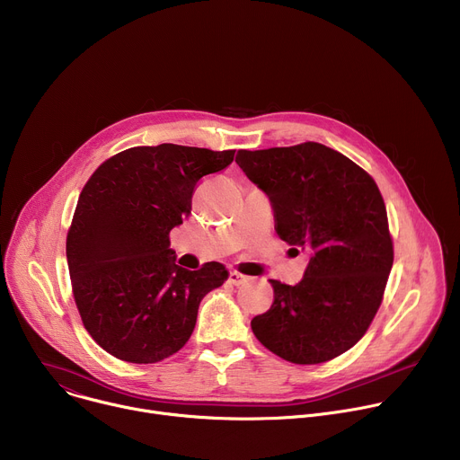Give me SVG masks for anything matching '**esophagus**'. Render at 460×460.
<instances>
[{
    "label": "esophagus",
    "instance_id": "esophagus-1",
    "mask_svg": "<svg viewBox=\"0 0 460 460\" xmlns=\"http://www.w3.org/2000/svg\"><path fill=\"white\" fill-rule=\"evenodd\" d=\"M227 280H229V284H233V286H242V284L249 282V277H245V275L238 273L236 270H231V271H229Z\"/></svg>",
    "mask_w": 460,
    "mask_h": 460
}]
</instances>
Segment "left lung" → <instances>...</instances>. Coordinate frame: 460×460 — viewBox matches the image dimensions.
Wrapping results in <instances>:
<instances>
[{
	"label": "left lung",
	"mask_w": 460,
	"mask_h": 460,
	"mask_svg": "<svg viewBox=\"0 0 460 460\" xmlns=\"http://www.w3.org/2000/svg\"><path fill=\"white\" fill-rule=\"evenodd\" d=\"M236 164L268 194L279 236L309 254L296 286L270 280L275 302L251 320L254 337L293 364L346 353L367 332L393 266L387 213L375 180L316 142L238 151Z\"/></svg>",
	"instance_id": "1"
}]
</instances>
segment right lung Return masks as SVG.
<instances>
[{
    "instance_id": "right-lung-1",
    "label": "right lung",
    "mask_w": 460,
    "mask_h": 460,
    "mask_svg": "<svg viewBox=\"0 0 460 460\" xmlns=\"http://www.w3.org/2000/svg\"><path fill=\"white\" fill-rule=\"evenodd\" d=\"M234 151L162 144L130 147L85 183L67 234V264L85 330L112 357L155 364L185 346L202 298L227 280L208 261L176 266L169 233L190 213L192 190Z\"/></svg>"
}]
</instances>
